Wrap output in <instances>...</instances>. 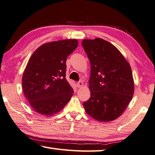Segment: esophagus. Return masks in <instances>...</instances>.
I'll list each match as a JSON object with an SVG mask.
<instances>
[{
  "label": "esophagus",
  "mask_w": 155,
  "mask_h": 155,
  "mask_svg": "<svg viewBox=\"0 0 155 155\" xmlns=\"http://www.w3.org/2000/svg\"><path fill=\"white\" fill-rule=\"evenodd\" d=\"M77 87H78V88H80V87H82L83 86V83L82 82V81H78V82L77 83Z\"/></svg>",
  "instance_id": "esophagus-1"
}]
</instances>
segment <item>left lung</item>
I'll use <instances>...</instances> for the list:
<instances>
[{
  "mask_svg": "<svg viewBox=\"0 0 155 155\" xmlns=\"http://www.w3.org/2000/svg\"><path fill=\"white\" fill-rule=\"evenodd\" d=\"M82 46L91 65V96L83 105L94 119L113 120L121 115L133 97L130 65L117 47L104 39H84Z\"/></svg>",
  "mask_w": 155,
  "mask_h": 155,
  "instance_id": "obj_1",
  "label": "left lung"
}]
</instances>
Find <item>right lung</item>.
<instances>
[{"mask_svg": "<svg viewBox=\"0 0 155 155\" xmlns=\"http://www.w3.org/2000/svg\"><path fill=\"white\" fill-rule=\"evenodd\" d=\"M77 46L76 39L50 42L30 57L22 77V88L36 112L53 115L69 102L74 91L66 78V62Z\"/></svg>", "mask_w": 155, "mask_h": 155, "instance_id": "add662e5", "label": "right lung"}]
</instances>
